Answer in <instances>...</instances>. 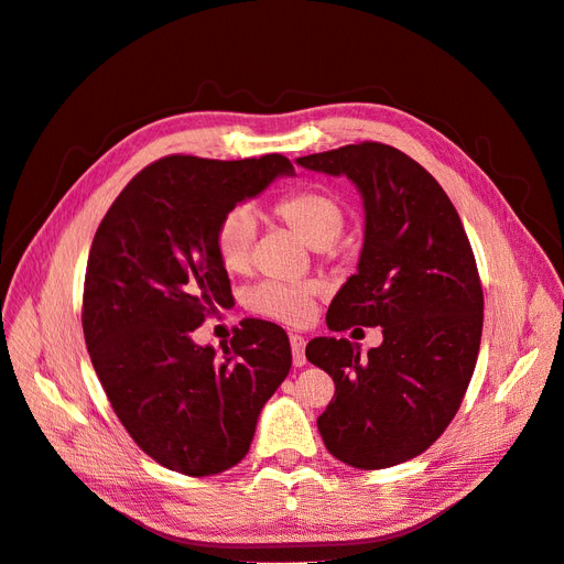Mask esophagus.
<instances>
[{
    "label": "esophagus",
    "instance_id": "1",
    "mask_svg": "<svg viewBox=\"0 0 564 564\" xmlns=\"http://www.w3.org/2000/svg\"><path fill=\"white\" fill-rule=\"evenodd\" d=\"M289 340H292L294 365H296V367H303V365H305V338L299 336V334H292V336H289Z\"/></svg>",
    "mask_w": 564,
    "mask_h": 564
}]
</instances>
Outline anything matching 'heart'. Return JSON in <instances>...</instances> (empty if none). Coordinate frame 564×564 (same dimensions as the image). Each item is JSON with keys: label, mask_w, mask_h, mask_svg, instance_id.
Listing matches in <instances>:
<instances>
[{"label": "heart", "mask_w": 564, "mask_h": 564, "mask_svg": "<svg viewBox=\"0 0 564 564\" xmlns=\"http://www.w3.org/2000/svg\"><path fill=\"white\" fill-rule=\"evenodd\" d=\"M272 214L313 249L332 247L346 228V207L338 195L322 187H299L272 204ZM256 220L251 209L232 207L214 228V251L228 272H242L251 261ZM319 294L317 282H261L247 294V308L256 315L286 324L305 322Z\"/></svg>", "instance_id": "heart-1"}]
</instances>
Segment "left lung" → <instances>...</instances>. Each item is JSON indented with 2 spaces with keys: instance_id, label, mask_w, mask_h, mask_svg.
Listing matches in <instances>:
<instances>
[{
  "instance_id": "1",
  "label": "left lung",
  "mask_w": 564,
  "mask_h": 564,
  "mask_svg": "<svg viewBox=\"0 0 564 564\" xmlns=\"http://www.w3.org/2000/svg\"><path fill=\"white\" fill-rule=\"evenodd\" d=\"M296 164L348 176L365 202L360 263L327 327H383V344L362 360L348 338L305 346L336 386L319 435L352 468L398 466L445 433L480 352L485 299L468 235L440 183L398 148L365 141Z\"/></svg>"
}]
</instances>
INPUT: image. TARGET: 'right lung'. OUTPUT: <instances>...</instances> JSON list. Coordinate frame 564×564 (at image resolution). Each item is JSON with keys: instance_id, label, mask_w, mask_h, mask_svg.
Wrapping results in <instances>:
<instances>
[{"instance_id": "1", "label": "right lung", "mask_w": 564, "mask_h": 564, "mask_svg": "<svg viewBox=\"0 0 564 564\" xmlns=\"http://www.w3.org/2000/svg\"><path fill=\"white\" fill-rule=\"evenodd\" d=\"M292 174L282 155H169L129 181L94 235L84 340L117 419L169 470L204 477L240 464L292 369L286 332L265 319H245L224 355L193 340L232 299L214 251L218 218Z\"/></svg>"}]
</instances>
